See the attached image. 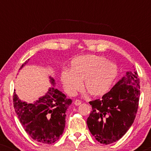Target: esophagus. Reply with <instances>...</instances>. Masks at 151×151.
I'll return each instance as SVG.
<instances>
[{
  "label": "esophagus",
  "instance_id": "esophagus-1",
  "mask_svg": "<svg viewBox=\"0 0 151 151\" xmlns=\"http://www.w3.org/2000/svg\"><path fill=\"white\" fill-rule=\"evenodd\" d=\"M82 104V102L79 100H76L74 101V104L76 105V106H79V105H80Z\"/></svg>",
  "mask_w": 151,
  "mask_h": 151
}]
</instances>
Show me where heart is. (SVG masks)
I'll return each instance as SVG.
<instances>
[{
	"label": "heart",
	"instance_id": "heart-1",
	"mask_svg": "<svg viewBox=\"0 0 151 151\" xmlns=\"http://www.w3.org/2000/svg\"><path fill=\"white\" fill-rule=\"evenodd\" d=\"M117 75L115 65L102 56L88 55L80 56L71 62V71H62L60 79L66 93L73 96L84 87L90 96L100 97L110 90Z\"/></svg>",
	"mask_w": 151,
	"mask_h": 151
}]
</instances>
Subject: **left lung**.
Instances as JSON below:
<instances>
[{
    "instance_id": "left-lung-1",
    "label": "left lung",
    "mask_w": 151,
    "mask_h": 151,
    "mask_svg": "<svg viewBox=\"0 0 151 151\" xmlns=\"http://www.w3.org/2000/svg\"><path fill=\"white\" fill-rule=\"evenodd\" d=\"M139 88L137 72H127L101 100L89 102L92 111L86 123L97 141L110 144L127 133L135 120Z\"/></svg>"
}]
</instances>
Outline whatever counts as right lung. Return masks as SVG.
Returning a JSON list of instances; mask_svg holds the SVG:
<instances>
[{
	"label": "right lung",
	"instance_id": "add662e5",
	"mask_svg": "<svg viewBox=\"0 0 151 151\" xmlns=\"http://www.w3.org/2000/svg\"><path fill=\"white\" fill-rule=\"evenodd\" d=\"M29 59L22 64L21 69ZM55 86V80L49 77ZM14 107L20 122L33 139L43 144H52L63 135L65 127L66 111L72 100L57 88L51 87L44 96L34 103L21 101L14 90Z\"/></svg>",
	"mask_w": 151,
	"mask_h": 151
}]
</instances>
